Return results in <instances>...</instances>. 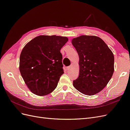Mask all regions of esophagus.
Instances as JSON below:
<instances>
[{
    "mask_svg": "<svg viewBox=\"0 0 130 130\" xmlns=\"http://www.w3.org/2000/svg\"><path fill=\"white\" fill-rule=\"evenodd\" d=\"M70 68H71V67H70V66L67 67L66 68V69H67V70H69L70 69Z\"/></svg>",
    "mask_w": 130,
    "mask_h": 130,
    "instance_id": "34e87169",
    "label": "esophagus"
}]
</instances>
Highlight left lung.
<instances>
[{
	"mask_svg": "<svg viewBox=\"0 0 130 130\" xmlns=\"http://www.w3.org/2000/svg\"><path fill=\"white\" fill-rule=\"evenodd\" d=\"M72 43L79 56L80 73L73 86L86 95L101 91L114 72L115 57L107 45L100 37L82 35L73 38Z\"/></svg>",
	"mask_w": 130,
	"mask_h": 130,
	"instance_id": "obj_1",
	"label": "left lung"
}]
</instances>
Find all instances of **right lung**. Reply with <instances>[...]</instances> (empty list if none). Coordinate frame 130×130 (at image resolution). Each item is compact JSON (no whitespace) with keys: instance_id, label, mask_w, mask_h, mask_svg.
<instances>
[{"instance_id":"1","label":"right lung","mask_w":130,"mask_h":130,"mask_svg":"<svg viewBox=\"0 0 130 130\" xmlns=\"http://www.w3.org/2000/svg\"><path fill=\"white\" fill-rule=\"evenodd\" d=\"M68 41L66 37L41 35L23 48L19 58V71L31 92L44 96L56 88L64 73L60 50Z\"/></svg>"}]
</instances>
